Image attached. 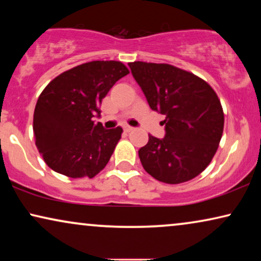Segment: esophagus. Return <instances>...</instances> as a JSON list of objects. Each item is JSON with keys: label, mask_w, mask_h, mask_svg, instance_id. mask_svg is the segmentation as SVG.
<instances>
[{"label": "esophagus", "mask_w": 261, "mask_h": 261, "mask_svg": "<svg viewBox=\"0 0 261 261\" xmlns=\"http://www.w3.org/2000/svg\"><path fill=\"white\" fill-rule=\"evenodd\" d=\"M123 129H124V132H126V133H129V132H132L134 129L133 127H130V126H124L123 127Z\"/></svg>", "instance_id": "34e87169"}]
</instances>
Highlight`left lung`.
<instances>
[{
    "mask_svg": "<svg viewBox=\"0 0 261 261\" xmlns=\"http://www.w3.org/2000/svg\"><path fill=\"white\" fill-rule=\"evenodd\" d=\"M128 66L149 108L165 116V137L149 135L139 149L146 172L167 184L198 176L212 162L223 132V110L215 91L194 73L169 64Z\"/></svg>",
    "mask_w": 261,
    "mask_h": 261,
    "instance_id": "obj_1",
    "label": "left lung"
}]
</instances>
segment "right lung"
I'll use <instances>...</instances> for the list:
<instances>
[{"label":"right lung","instance_id":"add662e5","mask_svg":"<svg viewBox=\"0 0 261 261\" xmlns=\"http://www.w3.org/2000/svg\"><path fill=\"white\" fill-rule=\"evenodd\" d=\"M129 73L121 62H89L56 77L39 96L34 110L35 145L53 171L71 178L95 177L105 169L122 128L106 129L102 99Z\"/></svg>","mask_w":261,"mask_h":261}]
</instances>
